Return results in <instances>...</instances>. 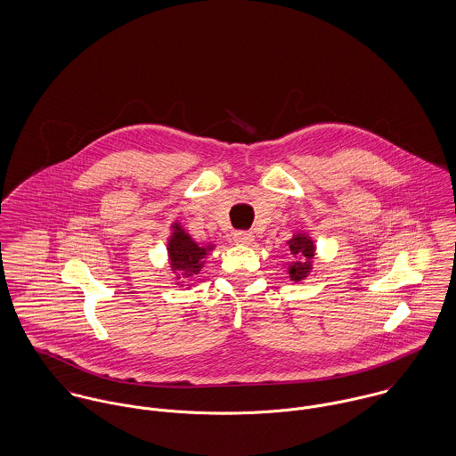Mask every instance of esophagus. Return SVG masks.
I'll use <instances>...</instances> for the list:
<instances>
[{"instance_id":"34e87169","label":"esophagus","mask_w":456,"mask_h":456,"mask_svg":"<svg viewBox=\"0 0 456 456\" xmlns=\"http://www.w3.org/2000/svg\"><path fill=\"white\" fill-rule=\"evenodd\" d=\"M253 234L252 232H245V231H241V232H234V236H232V241L236 243V245H243V247H250L253 243Z\"/></svg>"}]
</instances>
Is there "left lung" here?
<instances>
[{"label": "left lung", "instance_id": "left-lung-1", "mask_svg": "<svg viewBox=\"0 0 456 456\" xmlns=\"http://www.w3.org/2000/svg\"><path fill=\"white\" fill-rule=\"evenodd\" d=\"M290 250V262H287V274L292 281H303L313 271V262L316 256L314 240L305 231H296L287 241Z\"/></svg>", "mask_w": 456, "mask_h": 456}]
</instances>
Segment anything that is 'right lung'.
Instances as JSON below:
<instances>
[{"mask_svg":"<svg viewBox=\"0 0 456 456\" xmlns=\"http://www.w3.org/2000/svg\"><path fill=\"white\" fill-rule=\"evenodd\" d=\"M169 231L171 232L166 240V252L173 281L180 289H192L191 280L200 274L208 255L216 248V245L198 243L178 220L169 225Z\"/></svg>","mask_w":456,"mask_h":456,"instance_id":"add662e5","label":"right lung"}]
</instances>
